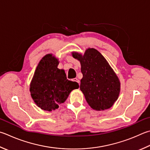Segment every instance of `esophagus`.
Here are the masks:
<instances>
[{"instance_id":"obj_1","label":"esophagus","mask_w":150,"mask_h":150,"mask_svg":"<svg viewBox=\"0 0 150 150\" xmlns=\"http://www.w3.org/2000/svg\"><path fill=\"white\" fill-rule=\"evenodd\" d=\"M73 81H75V82H77V83H79V79H77V78H75V79H73Z\"/></svg>"}]
</instances>
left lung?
<instances>
[{
	"instance_id": "obj_1",
	"label": "left lung",
	"mask_w": 150,
	"mask_h": 150,
	"mask_svg": "<svg viewBox=\"0 0 150 150\" xmlns=\"http://www.w3.org/2000/svg\"><path fill=\"white\" fill-rule=\"evenodd\" d=\"M71 54L81 63L80 89L88 104L96 111L110 108L118 99L121 83L108 61L93 48H87L83 55L77 52Z\"/></svg>"
}]
</instances>
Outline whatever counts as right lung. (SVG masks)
<instances>
[{"mask_svg":"<svg viewBox=\"0 0 150 150\" xmlns=\"http://www.w3.org/2000/svg\"><path fill=\"white\" fill-rule=\"evenodd\" d=\"M58 59L48 54L40 59L29 85L31 96L41 110L51 111L59 108L79 84L67 79L64 69L58 68Z\"/></svg>","mask_w":150,"mask_h":150,"instance_id":"add662e5","label":"right lung"}]
</instances>
